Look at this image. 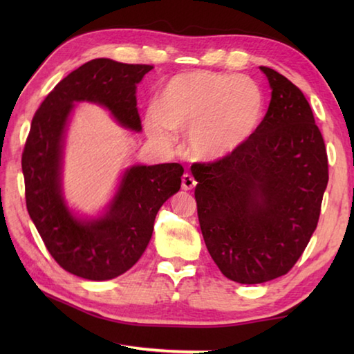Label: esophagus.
I'll return each instance as SVG.
<instances>
[{"label": "esophagus", "instance_id": "1", "mask_svg": "<svg viewBox=\"0 0 354 354\" xmlns=\"http://www.w3.org/2000/svg\"><path fill=\"white\" fill-rule=\"evenodd\" d=\"M194 187H196V181H194V178L189 173H185L183 176V189L184 190H193Z\"/></svg>", "mask_w": 354, "mask_h": 354}]
</instances>
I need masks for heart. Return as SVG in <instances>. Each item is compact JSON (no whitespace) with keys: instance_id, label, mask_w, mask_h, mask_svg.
<instances>
[{"instance_id":"obj_1","label":"heart","mask_w":354,"mask_h":354,"mask_svg":"<svg viewBox=\"0 0 354 354\" xmlns=\"http://www.w3.org/2000/svg\"><path fill=\"white\" fill-rule=\"evenodd\" d=\"M265 97L254 80L227 73L194 70L171 77L158 94L146 129L169 145L173 132H187V153L217 162L237 153L260 127Z\"/></svg>"}]
</instances>
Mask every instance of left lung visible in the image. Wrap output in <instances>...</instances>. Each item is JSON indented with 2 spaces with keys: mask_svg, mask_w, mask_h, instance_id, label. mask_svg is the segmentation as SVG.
Here are the masks:
<instances>
[{
  "mask_svg": "<svg viewBox=\"0 0 354 354\" xmlns=\"http://www.w3.org/2000/svg\"><path fill=\"white\" fill-rule=\"evenodd\" d=\"M265 118L237 153L192 167L202 236L221 272L240 284L288 274L317 230L327 153L301 89L268 66Z\"/></svg>",
  "mask_w": 354,
  "mask_h": 354,
  "instance_id": "left-lung-1",
  "label": "left lung"
}]
</instances>
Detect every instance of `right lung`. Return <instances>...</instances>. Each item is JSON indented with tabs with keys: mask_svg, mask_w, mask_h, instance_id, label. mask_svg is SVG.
<instances>
[{
	"mask_svg": "<svg viewBox=\"0 0 354 354\" xmlns=\"http://www.w3.org/2000/svg\"><path fill=\"white\" fill-rule=\"evenodd\" d=\"M152 68L93 59L59 82L30 126L22 152L30 219L51 257L86 280H112L140 260L158 209L181 189L184 169L176 162L131 165L102 209L93 216L79 213L64 192L66 131L76 103L86 102L106 109L123 129L140 133L137 85Z\"/></svg>",
	"mask_w": 354,
	"mask_h": 354,
	"instance_id": "1",
	"label": "right lung"
}]
</instances>
